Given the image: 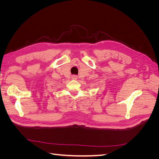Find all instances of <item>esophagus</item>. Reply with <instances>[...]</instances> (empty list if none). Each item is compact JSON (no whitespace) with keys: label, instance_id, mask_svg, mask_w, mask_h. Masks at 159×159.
<instances>
[{"label":"esophagus","instance_id":"1","mask_svg":"<svg viewBox=\"0 0 159 159\" xmlns=\"http://www.w3.org/2000/svg\"><path fill=\"white\" fill-rule=\"evenodd\" d=\"M71 78L72 80H76L77 79H78V76L75 75H73L71 76Z\"/></svg>","mask_w":159,"mask_h":159}]
</instances>
